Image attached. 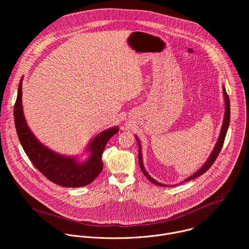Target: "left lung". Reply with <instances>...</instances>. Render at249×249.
Wrapping results in <instances>:
<instances>
[{"instance_id": "left-lung-1", "label": "left lung", "mask_w": 249, "mask_h": 249, "mask_svg": "<svg viewBox=\"0 0 249 249\" xmlns=\"http://www.w3.org/2000/svg\"><path fill=\"white\" fill-rule=\"evenodd\" d=\"M223 92H224V99H225V114H224V120H223V125H222V128H221V132H220V135H219V138H218V141L217 143L214 147V149H213L211 155L209 156V158L207 159V160L205 161V163L200 167V169H198L196 172H194L192 175H190L189 177H187V178L184 180V182L186 181H189L191 179H194L196 178V177L202 175L203 173H205L211 166L212 164L214 163V161L216 160L217 157L219 156L221 150H222V147H223V144H224V141H225V138H226V135H227V132H228V128H229V125H230V120H231V105H230V98H229V95L226 91V89L225 87L223 86ZM136 137V140H137V143H138V146H139V156H138V159H139V165L141 167V170L143 171V173L146 175L147 178L153 182L154 184L156 185H159V186H163V187H171V185H166V184H162L159 181H157L156 179H154L153 177L147 172V170L145 169L144 167V164H143V159H142V151H141V143H140V140L137 136ZM182 183V182H180ZM179 183V184H180ZM176 185V184H175Z\"/></svg>"}]
</instances>
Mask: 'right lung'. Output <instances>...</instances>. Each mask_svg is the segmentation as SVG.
Returning <instances> with one entry per match:
<instances>
[{
	"instance_id": "obj_1",
	"label": "right lung",
	"mask_w": 249,
	"mask_h": 249,
	"mask_svg": "<svg viewBox=\"0 0 249 249\" xmlns=\"http://www.w3.org/2000/svg\"><path fill=\"white\" fill-rule=\"evenodd\" d=\"M22 80L23 77L18 84L14 116L18 140L25 154L33 165L57 185L75 188L91 183L102 170L101 157L104 148L108 140L119 131V127L108 128L93 137L86 148L89 153L86 160L80 161L78 156L58 154L39 142L26 123L21 99Z\"/></svg>"
}]
</instances>
